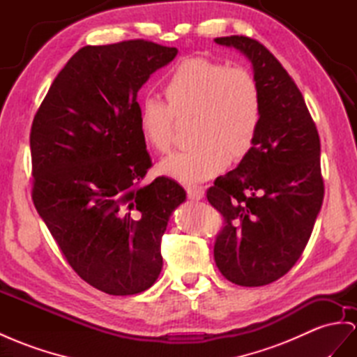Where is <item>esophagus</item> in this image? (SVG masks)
Masks as SVG:
<instances>
[{
  "instance_id": "obj_1",
  "label": "esophagus",
  "mask_w": 357,
  "mask_h": 357,
  "mask_svg": "<svg viewBox=\"0 0 357 357\" xmlns=\"http://www.w3.org/2000/svg\"><path fill=\"white\" fill-rule=\"evenodd\" d=\"M185 190H187V196L191 200H200L205 196V187L202 185H188Z\"/></svg>"
}]
</instances>
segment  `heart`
I'll use <instances>...</instances> for the list:
<instances>
[{
	"instance_id": "b5f03b06",
	"label": "heart",
	"mask_w": 357,
	"mask_h": 357,
	"mask_svg": "<svg viewBox=\"0 0 357 357\" xmlns=\"http://www.w3.org/2000/svg\"><path fill=\"white\" fill-rule=\"evenodd\" d=\"M162 95L166 104L149 98L140 107L139 126L146 143L167 153L175 121L187 119H193L195 142L160 164L164 175L185 184L205 181L222 172L227 158L238 161L253 148L262 104L257 79L245 68L187 57L164 81Z\"/></svg>"
}]
</instances>
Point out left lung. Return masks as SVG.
Wrapping results in <instances>:
<instances>
[{
    "label": "left lung",
    "mask_w": 357,
    "mask_h": 357,
    "mask_svg": "<svg viewBox=\"0 0 357 357\" xmlns=\"http://www.w3.org/2000/svg\"><path fill=\"white\" fill-rule=\"evenodd\" d=\"M215 42L252 61L262 114L250 152L206 190L225 222L214 259L229 282L262 287L294 267L312 234L324 197L319 137L294 79L262 43L245 36Z\"/></svg>",
    "instance_id": "left-lung-1"
}]
</instances>
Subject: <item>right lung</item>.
Segmentation results:
<instances>
[{
    "mask_svg": "<svg viewBox=\"0 0 357 357\" xmlns=\"http://www.w3.org/2000/svg\"><path fill=\"white\" fill-rule=\"evenodd\" d=\"M176 54L143 39L81 48L33 119V204L69 266L112 296L158 279L161 236L185 200L169 178L142 185L152 160L137 93Z\"/></svg>",
    "mask_w": 357,
    "mask_h": 357,
    "instance_id": "add662e5",
    "label": "right lung"
}]
</instances>
